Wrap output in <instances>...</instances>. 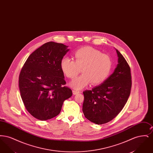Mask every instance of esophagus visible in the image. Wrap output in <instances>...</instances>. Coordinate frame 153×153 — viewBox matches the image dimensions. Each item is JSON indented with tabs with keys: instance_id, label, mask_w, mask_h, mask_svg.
Instances as JSON below:
<instances>
[{
	"instance_id": "34e87169",
	"label": "esophagus",
	"mask_w": 153,
	"mask_h": 153,
	"mask_svg": "<svg viewBox=\"0 0 153 153\" xmlns=\"http://www.w3.org/2000/svg\"><path fill=\"white\" fill-rule=\"evenodd\" d=\"M79 92H80V91H77V90H75V89L73 90V95H76V94H79Z\"/></svg>"
}]
</instances>
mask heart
Masks as SVG:
<instances>
[{
    "label": "heart",
    "instance_id": "heart-1",
    "mask_svg": "<svg viewBox=\"0 0 153 153\" xmlns=\"http://www.w3.org/2000/svg\"><path fill=\"white\" fill-rule=\"evenodd\" d=\"M74 61L69 58L62 59L60 66L66 77L73 79L81 71L82 74L71 82L76 89H82L92 82L102 84L109 76L112 61L108 54L91 46L80 48L73 54Z\"/></svg>",
    "mask_w": 153,
    "mask_h": 153
}]
</instances>
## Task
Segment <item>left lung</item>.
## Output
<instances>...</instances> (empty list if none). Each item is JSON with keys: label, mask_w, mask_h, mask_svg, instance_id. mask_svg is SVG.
<instances>
[{"label": "left lung", "mask_w": 153, "mask_h": 153, "mask_svg": "<svg viewBox=\"0 0 153 153\" xmlns=\"http://www.w3.org/2000/svg\"><path fill=\"white\" fill-rule=\"evenodd\" d=\"M117 52L118 64L114 73L102 84L83 92L84 115L94 123H106L114 119L123 108L130 95V67L122 54L117 50Z\"/></svg>", "instance_id": "obj_1"}]
</instances>
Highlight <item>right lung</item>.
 I'll list each match as a JSON object with an SVG mask.
<instances>
[{
	"mask_svg": "<svg viewBox=\"0 0 153 153\" xmlns=\"http://www.w3.org/2000/svg\"><path fill=\"white\" fill-rule=\"evenodd\" d=\"M68 46L54 42L44 44L33 52L22 67L19 87L22 101L30 114L46 120L57 116L64 102L72 95L60 63L69 51Z\"/></svg>",
	"mask_w": 153,
	"mask_h": 153,
	"instance_id": "right-lung-1",
	"label": "right lung"
}]
</instances>
